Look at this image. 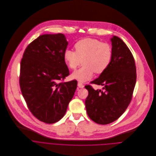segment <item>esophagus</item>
<instances>
[{
  "instance_id": "34e87169",
  "label": "esophagus",
  "mask_w": 156,
  "mask_h": 156,
  "mask_svg": "<svg viewBox=\"0 0 156 156\" xmlns=\"http://www.w3.org/2000/svg\"><path fill=\"white\" fill-rule=\"evenodd\" d=\"M78 86L80 88H83V87H84V84H83L82 83H81V82H78Z\"/></svg>"
}]
</instances>
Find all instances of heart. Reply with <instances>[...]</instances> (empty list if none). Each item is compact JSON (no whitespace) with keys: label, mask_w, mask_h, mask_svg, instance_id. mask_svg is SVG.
<instances>
[{"label":"heart","mask_w":156,"mask_h":156,"mask_svg":"<svg viewBox=\"0 0 156 156\" xmlns=\"http://www.w3.org/2000/svg\"><path fill=\"white\" fill-rule=\"evenodd\" d=\"M75 51L67 49L64 52V61L71 70L76 69L81 63L83 66L72 75V78L80 82L90 80L94 72L101 74L110 66L112 57V46L106 42L87 38L78 41Z\"/></svg>","instance_id":"obj_1"}]
</instances>
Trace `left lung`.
<instances>
[{"label": "left lung", "instance_id": "8db88e82", "mask_svg": "<svg viewBox=\"0 0 156 156\" xmlns=\"http://www.w3.org/2000/svg\"><path fill=\"white\" fill-rule=\"evenodd\" d=\"M113 57L107 69L92 81L103 86V90H94L87 85L85 100L89 117L95 122L105 125L117 120L131 101L136 80L135 60L131 51L119 37L113 36Z\"/></svg>", "mask_w": 156, "mask_h": 156}]
</instances>
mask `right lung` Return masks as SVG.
<instances>
[{
    "mask_svg": "<svg viewBox=\"0 0 156 156\" xmlns=\"http://www.w3.org/2000/svg\"><path fill=\"white\" fill-rule=\"evenodd\" d=\"M68 45L62 34L39 36L26 48L20 65V86L32 114L53 124L63 118L73 97L77 81L69 75L63 55Z\"/></svg>",
    "mask_w": 156,
    "mask_h": 156,
    "instance_id": "obj_1",
    "label": "right lung"
}]
</instances>
